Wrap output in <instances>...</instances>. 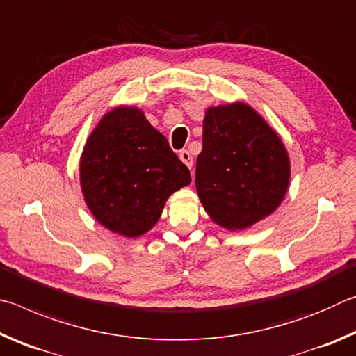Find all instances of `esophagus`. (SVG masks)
<instances>
[{
	"instance_id": "1",
	"label": "esophagus",
	"mask_w": 356,
	"mask_h": 356,
	"mask_svg": "<svg viewBox=\"0 0 356 356\" xmlns=\"http://www.w3.org/2000/svg\"><path fill=\"white\" fill-rule=\"evenodd\" d=\"M179 156H180V160H182L184 163L191 170V166H193V156H191V154L188 152V150H180Z\"/></svg>"
}]
</instances>
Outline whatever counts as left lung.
Masks as SVG:
<instances>
[{"mask_svg": "<svg viewBox=\"0 0 356 356\" xmlns=\"http://www.w3.org/2000/svg\"><path fill=\"white\" fill-rule=\"evenodd\" d=\"M291 176L280 136L251 106L209 108L196 190L206 212L226 229H245L280 206Z\"/></svg>", "mask_w": 356, "mask_h": 356, "instance_id": "1", "label": "left lung"}]
</instances>
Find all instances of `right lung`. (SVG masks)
<instances>
[{
	"instance_id": "1",
	"label": "right lung",
	"mask_w": 356,
	"mask_h": 356,
	"mask_svg": "<svg viewBox=\"0 0 356 356\" xmlns=\"http://www.w3.org/2000/svg\"><path fill=\"white\" fill-rule=\"evenodd\" d=\"M80 179L92 215L125 237L147 232L170 195L191 182L166 138L131 106L114 108L100 120L84 146Z\"/></svg>"
}]
</instances>
